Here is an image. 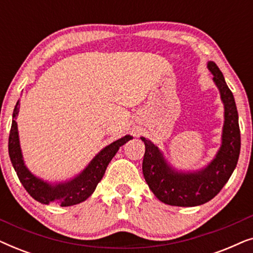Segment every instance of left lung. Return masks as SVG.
Wrapping results in <instances>:
<instances>
[{
	"label": "left lung",
	"instance_id": "left-lung-1",
	"mask_svg": "<svg viewBox=\"0 0 253 253\" xmlns=\"http://www.w3.org/2000/svg\"><path fill=\"white\" fill-rule=\"evenodd\" d=\"M207 68L214 76L213 82L219 88L224 106L221 146L215 158L199 170L181 171L168 164L157 145L140 137L145 144V181L154 196L167 205L192 207L210 202L228 182L240 157L241 132L234 95L217 65L210 61Z\"/></svg>",
	"mask_w": 253,
	"mask_h": 253
}]
</instances>
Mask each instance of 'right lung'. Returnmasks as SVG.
<instances>
[{
  "instance_id": "add662e5",
  "label": "right lung",
  "mask_w": 253,
  "mask_h": 253,
  "mask_svg": "<svg viewBox=\"0 0 253 253\" xmlns=\"http://www.w3.org/2000/svg\"><path fill=\"white\" fill-rule=\"evenodd\" d=\"M19 113V100L16 103L12 114L11 130L9 134V157L11 164L15 168L20 183L29 195L41 204H58L60 206H72L76 204L84 202L94 192L98 183L105 175L107 166L115 157L119 148L132 139V137L126 134L121 139L109 144L108 146L102 148L91 162L87 165L81 174L75 176L74 178L65 182L49 183L43 181L36 175H33L24 162L22 150H20L18 126L16 119Z\"/></svg>"
}]
</instances>
